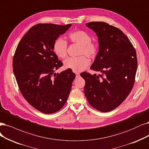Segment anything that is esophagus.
I'll return each mask as SVG.
<instances>
[{
  "label": "esophagus",
  "mask_w": 149,
  "mask_h": 149,
  "mask_svg": "<svg viewBox=\"0 0 149 149\" xmlns=\"http://www.w3.org/2000/svg\"><path fill=\"white\" fill-rule=\"evenodd\" d=\"M75 77H76V78H79L80 77V74H76V75H75Z\"/></svg>",
  "instance_id": "esophagus-1"
}]
</instances>
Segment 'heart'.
Instances as JSON below:
<instances>
[{
	"label": "heart",
	"instance_id": "obj_1",
	"mask_svg": "<svg viewBox=\"0 0 149 149\" xmlns=\"http://www.w3.org/2000/svg\"><path fill=\"white\" fill-rule=\"evenodd\" d=\"M69 39L74 43L81 45L80 54H86L90 58L96 56L97 52V46L96 43L91 42V36L84 31H76L71 32L69 35ZM53 49L57 56L61 58H64L68 55V43L64 38H59L55 40ZM90 64V60L85 56L79 57H70L64 61L65 69H70L75 72L85 70Z\"/></svg>",
	"mask_w": 149,
	"mask_h": 149
}]
</instances>
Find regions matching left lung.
<instances>
[{
	"label": "left lung",
	"mask_w": 149,
	"mask_h": 149,
	"mask_svg": "<svg viewBox=\"0 0 149 149\" xmlns=\"http://www.w3.org/2000/svg\"><path fill=\"white\" fill-rule=\"evenodd\" d=\"M86 26L98 38V53L90 69L100 74H80L85 81V95L93 107L110 112L125 101L133 88L137 66L136 51L117 27L104 22H91Z\"/></svg>",
	"instance_id": "left-lung-1"
}]
</instances>
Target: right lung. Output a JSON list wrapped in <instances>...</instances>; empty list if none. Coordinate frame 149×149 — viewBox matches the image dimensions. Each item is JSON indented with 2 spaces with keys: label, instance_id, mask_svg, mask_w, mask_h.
<instances>
[{
  "label": "right lung",
  "instance_id": "1",
  "mask_svg": "<svg viewBox=\"0 0 149 149\" xmlns=\"http://www.w3.org/2000/svg\"><path fill=\"white\" fill-rule=\"evenodd\" d=\"M72 24H38L21 38L13 60V73L21 94L40 112L59 111L68 100L75 74L67 69L57 74L63 65L53 49L59 36Z\"/></svg>",
  "mask_w": 149,
  "mask_h": 149
}]
</instances>
